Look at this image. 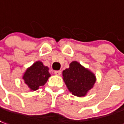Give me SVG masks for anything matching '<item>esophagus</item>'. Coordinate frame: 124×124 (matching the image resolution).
<instances>
[{"label": "esophagus", "mask_w": 124, "mask_h": 124, "mask_svg": "<svg viewBox=\"0 0 124 124\" xmlns=\"http://www.w3.org/2000/svg\"><path fill=\"white\" fill-rule=\"evenodd\" d=\"M54 73L55 75H57V76H59V75H61V71L60 70L54 71Z\"/></svg>", "instance_id": "34e87169"}]
</instances>
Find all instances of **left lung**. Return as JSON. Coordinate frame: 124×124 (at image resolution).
Wrapping results in <instances>:
<instances>
[{"label":"left lung","instance_id":"obj_1","mask_svg":"<svg viewBox=\"0 0 124 124\" xmlns=\"http://www.w3.org/2000/svg\"><path fill=\"white\" fill-rule=\"evenodd\" d=\"M63 79L68 90L78 97L86 96L96 81L95 74L76 61L63 71Z\"/></svg>","mask_w":124,"mask_h":124}]
</instances>
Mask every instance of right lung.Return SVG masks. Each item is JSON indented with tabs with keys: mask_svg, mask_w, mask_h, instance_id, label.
<instances>
[{
	"mask_svg": "<svg viewBox=\"0 0 124 124\" xmlns=\"http://www.w3.org/2000/svg\"><path fill=\"white\" fill-rule=\"evenodd\" d=\"M48 70V67L44 65L43 63L40 61H36L30 67L27 68L23 73L22 79L30 91L37 90L40 86H44L46 84L51 76Z\"/></svg>",
	"mask_w": 124,
	"mask_h": 124,
	"instance_id": "add662e5",
	"label": "right lung"
}]
</instances>
